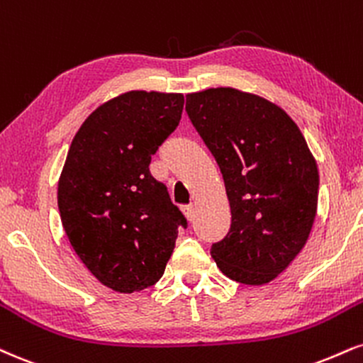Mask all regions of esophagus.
I'll return each instance as SVG.
<instances>
[{
    "mask_svg": "<svg viewBox=\"0 0 363 363\" xmlns=\"http://www.w3.org/2000/svg\"><path fill=\"white\" fill-rule=\"evenodd\" d=\"M182 213H184V216L187 218L189 221H194L196 218V211H194V206H182Z\"/></svg>",
    "mask_w": 363,
    "mask_h": 363,
    "instance_id": "esophagus-1",
    "label": "esophagus"
}]
</instances>
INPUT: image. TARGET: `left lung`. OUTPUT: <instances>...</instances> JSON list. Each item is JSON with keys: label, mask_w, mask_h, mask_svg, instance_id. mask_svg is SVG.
Wrapping results in <instances>:
<instances>
[{"label": "left lung", "mask_w": 363, "mask_h": 363, "mask_svg": "<svg viewBox=\"0 0 363 363\" xmlns=\"http://www.w3.org/2000/svg\"><path fill=\"white\" fill-rule=\"evenodd\" d=\"M186 111L223 176L231 209L216 265L260 286L303 250L318 206L320 176L306 140L286 111L259 96L216 87L186 96Z\"/></svg>", "instance_id": "1"}]
</instances>
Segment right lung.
I'll return each mask as SVG.
<instances>
[{"label":"right lung","mask_w":363,"mask_h":363,"mask_svg":"<svg viewBox=\"0 0 363 363\" xmlns=\"http://www.w3.org/2000/svg\"><path fill=\"white\" fill-rule=\"evenodd\" d=\"M184 96L130 91L91 113L74 137L57 203L69 242L116 292L162 277L187 220L148 165L181 121Z\"/></svg>","instance_id":"add662e5"}]
</instances>
